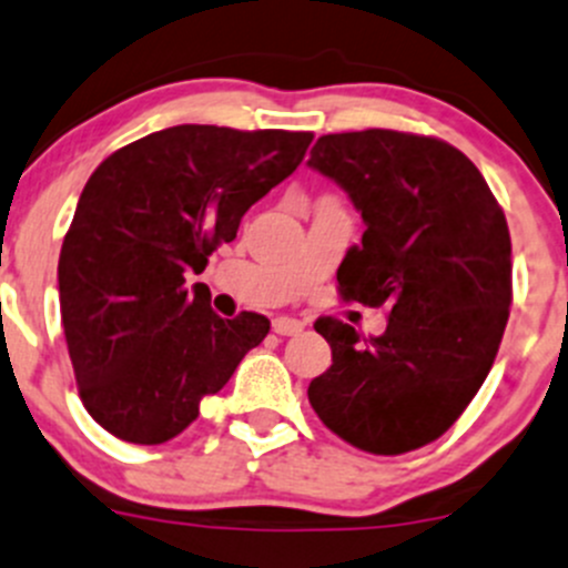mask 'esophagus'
<instances>
[{
	"instance_id": "1",
	"label": "esophagus",
	"mask_w": 568,
	"mask_h": 568,
	"mask_svg": "<svg viewBox=\"0 0 568 568\" xmlns=\"http://www.w3.org/2000/svg\"><path fill=\"white\" fill-rule=\"evenodd\" d=\"M272 327L277 335H296L305 329V322H300V318H291V316H277L272 322Z\"/></svg>"
}]
</instances>
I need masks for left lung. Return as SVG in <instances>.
I'll use <instances>...</instances> for the list:
<instances>
[{
	"label": "left lung",
	"instance_id": "left-lung-1",
	"mask_svg": "<svg viewBox=\"0 0 568 568\" xmlns=\"http://www.w3.org/2000/svg\"><path fill=\"white\" fill-rule=\"evenodd\" d=\"M307 166L366 224L338 268L341 294L388 307L377 338L318 318L333 366L307 399L352 447L410 453L444 436L491 372L514 296L508 222L475 163L438 138L335 132Z\"/></svg>",
	"mask_w": 568,
	"mask_h": 568
}]
</instances>
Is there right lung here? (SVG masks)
<instances>
[{
    "label": "right lung",
    "mask_w": 568,
    "mask_h": 568,
    "mask_svg": "<svg viewBox=\"0 0 568 568\" xmlns=\"http://www.w3.org/2000/svg\"><path fill=\"white\" fill-rule=\"evenodd\" d=\"M313 132L180 124L99 163L58 261L60 316L82 405L115 438L163 444L200 416L268 318L211 311L207 255L302 163Z\"/></svg>",
    "instance_id": "1"
}]
</instances>
